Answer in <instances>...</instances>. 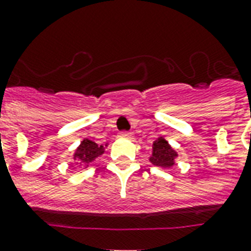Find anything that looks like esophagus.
Instances as JSON below:
<instances>
[{
  "label": "esophagus",
  "instance_id": "1",
  "mask_svg": "<svg viewBox=\"0 0 251 251\" xmlns=\"http://www.w3.org/2000/svg\"><path fill=\"white\" fill-rule=\"evenodd\" d=\"M120 135L124 138H131L133 137V133H130V131H121V133H120Z\"/></svg>",
  "mask_w": 251,
  "mask_h": 251
}]
</instances>
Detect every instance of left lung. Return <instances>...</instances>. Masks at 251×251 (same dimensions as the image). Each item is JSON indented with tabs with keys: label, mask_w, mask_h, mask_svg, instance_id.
<instances>
[{
	"label": "left lung",
	"mask_w": 251,
	"mask_h": 251,
	"mask_svg": "<svg viewBox=\"0 0 251 251\" xmlns=\"http://www.w3.org/2000/svg\"><path fill=\"white\" fill-rule=\"evenodd\" d=\"M177 153L172 150V147L168 145V142L163 138H159L153 142V153L152 157H150V161L153 165L161 168H169L175 164V157Z\"/></svg>",
	"instance_id": "obj_1"
}]
</instances>
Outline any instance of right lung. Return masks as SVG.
<instances>
[{"label":"right lung","mask_w":251,"mask_h":251,"mask_svg":"<svg viewBox=\"0 0 251 251\" xmlns=\"http://www.w3.org/2000/svg\"><path fill=\"white\" fill-rule=\"evenodd\" d=\"M102 152H104L102 146H98L95 142L90 141V139H84L75 151L74 159L80 161V164L82 163H91L95 157L100 156Z\"/></svg>","instance_id":"obj_1"}]
</instances>
